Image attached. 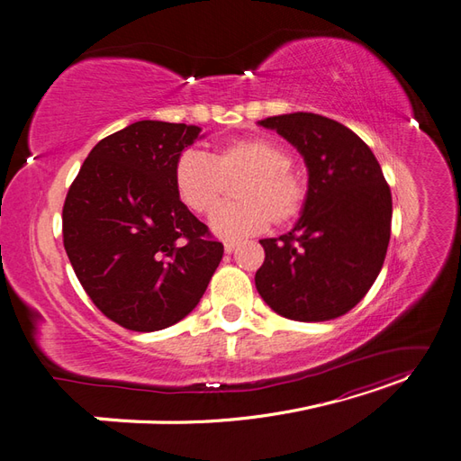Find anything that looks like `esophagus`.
<instances>
[{
  "mask_svg": "<svg viewBox=\"0 0 461 461\" xmlns=\"http://www.w3.org/2000/svg\"><path fill=\"white\" fill-rule=\"evenodd\" d=\"M236 248H239V242H234V240H229V242H225V252H227V254H232Z\"/></svg>",
  "mask_w": 461,
  "mask_h": 461,
  "instance_id": "34e87169",
  "label": "esophagus"
}]
</instances>
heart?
<instances>
[{"mask_svg":"<svg viewBox=\"0 0 461 461\" xmlns=\"http://www.w3.org/2000/svg\"><path fill=\"white\" fill-rule=\"evenodd\" d=\"M236 203L219 207L212 230L227 240H239L271 225H283L302 213L308 200V178L290 165L288 149L267 136H248L215 146L207 153L186 149L173 167L176 196L198 215L217 207L225 183L234 178Z\"/></svg>","mask_w":461,"mask_h":461,"instance_id":"1","label":"heart"}]
</instances>
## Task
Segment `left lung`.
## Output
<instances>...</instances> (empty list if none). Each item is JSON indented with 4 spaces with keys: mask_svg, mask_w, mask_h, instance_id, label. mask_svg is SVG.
<instances>
[{
    "mask_svg": "<svg viewBox=\"0 0 461 461\" xmlns=\"http://www.w3.org/2000/svg\"><path fill=\"white\" fill-rule=\"evenodd\" d=\"M308 167V200L294 229L263 239L256 288L273 312L317 323L361 302L379 276L390 240L393 196L369 146L315 113L267 117Z\"/></svg>",
    "mask_w": 461,
    "mask_h": 461,
    "instance_id": "8db88e82",
    "label": "left lung"
}]
</instances>
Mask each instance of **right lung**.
Returning a JSON list of instances; mask_svg holds the SVG:
<instances>
[{
	"instance_id": "obj_1",
	"label": "right lung",
	"mask_w": 461,
	"mask_h": 461,
	"mask_svg": "<svg viewBox=\"0 0 461 461\" xmlns=\"http://www.w3.org/2000/svg\"><path fill=\"white\" fill-rule=\"evenodd\" d=\"M200 132L185 122H132L92 148L68 188V261L95 308L129 330L185 319L225 252L173 185L175 161Z\"/></svg>"
}]
</instances>
